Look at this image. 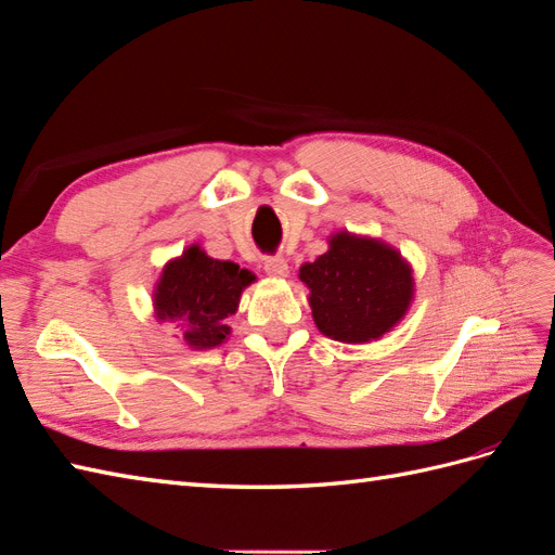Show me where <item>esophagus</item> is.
<instances>
[{
  "mask_svg": "<svg viewBox=\"0 0 555 555\" xmlns=\"http://www.w3.org/2000/svg\"><path fill=\"white\" fill-rule=\"evenodd\" d=\"M263 270H266L268 275H273V278H287L289 266H287L285 256H266V259H263Z\"/></svg>",
  "mask_w": 555,
  "mask_h": 555,
  "instance_id": "1",
  "label": "esophagus"
}]
</instances>
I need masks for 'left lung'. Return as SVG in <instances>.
<instances>
[{
  "label": "left lung",
  "mask_w": 555,
  "mask_h": 555,
  "mask_svg": "<svg viewBox=\"0 0 555 555\" xmlns=\"http://www.w3.org/2000/svg\"><path fill=\"white\" fill-rule=\"evenodd\" d=\"M318 330L336 341L379 339L408 313L414 282L402 256L379 240L339 233L299 270Z\"/></svg>",
  "instance_id": "obj_1"
}]
</instances>
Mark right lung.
<instances>
[{
	"mask_svg": "<svg viewBox=\"0 0 555 555\" xmlns=\"http://www.w3.org/2000/svg\"><path fill=\"white\" fill-rule=\"evenodd\" d=\"M249 282H254L251 270L209 259L199 247H191L162 270L155 289L157 318L181 322L188 346H219L231 334L225 320L237 310Z\"/></svg>",
	"mask_w": 555,
	"mask_h": 555,
	"instance_id": "obj_1",
	"label": "right lung"
}]
</instances>
